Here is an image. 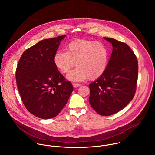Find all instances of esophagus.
Segmentation results:
<instances>
[{"label": "esophagus", "mask_w": 155, "mask_h": 155, "mask_svg": "<svg viewBox=\"0 0 155 155\" xmlns=\"http://www.w3.org/2000/svg\"><path fill=\"white\" fill-rule=\"evenodd\" d=\"M72 85H73L74 87L76 88V87H79V86H80L81 84H78V83H72Z\"/></svg>", "instance_id": "esophagus-1"}]
</instances>
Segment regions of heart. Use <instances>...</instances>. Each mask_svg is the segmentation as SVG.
Wrapping results in <instances>:
<instances>
[{
	"label": "heart",
	"instance_id": "heart-1",
	"mask_svg": "<svg viewBox=\"0 0 155 155\" xmlns=\"http://www.w3.org/2000/svg\"><path fill=\"white\" fill-rule=\"evenodd\" d=\"M109 52L105 44L97 41L76 40L66 47V52L58 51L53 62L58 69L65 74L77 67L66 76L73 81H81L87 78L94 80L105 72L108 62Z\"/></svg>",
	"mask_w": 155,
	"mask_h": 155
}]
</instances>
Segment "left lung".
Returning a JSON list of instances; mask_svg holds the SVG:
<instances>
[{
    "instance_id": "8db88e82",
    "label": "left lung",
    "mask_w": 155,
    "mask_h": 155,
    "mask_svg": "<svg viewBox=\"0 0 155 155\" xmlns=\"http://www.w3.org/2000/svg\"><path fill=\"white\" fill-rule=\"evenodd\" d=\"M113 50L104 74L90 83L89 102L102 116L116 114L133 99L138 77L137 58L127 44L104 37Z\"/></svg>"
}]
</instances>
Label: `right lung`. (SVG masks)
<instances>
[{"instance_id": "obj_1", "label": "right lung", "mask_w": 155, "mask_h": 155, "mask_svg": "<svg viewBox=\"0 0 155 155\" xmlns=\"http://www.w3.org/2000/svg\"><path fill=\"white\" fill-rule=\"evenodd\" d=\"M65 36L38 41L23 53L17 65L16 80L22 101L30 113L41 119L58 115L74 90L53 62Z\"/></svg>"}]
</instances>
